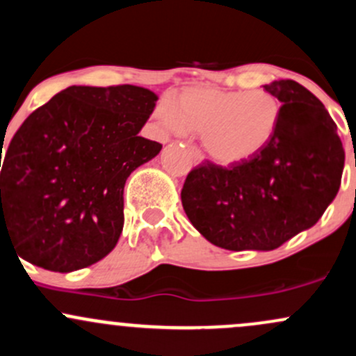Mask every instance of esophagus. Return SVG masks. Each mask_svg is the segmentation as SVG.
<instances>
[{
  "instance_id": "34e87169",
  "label": "esophagus",
  "mask_w": 356,
  "mask_h": 356,
  "mask_svg": "<svg viewBox=\"0 0 356 356\" xmlns=\"http://www.w3.org/2000/svg\"><path fill=\"white\" fill-rule=\"evenodd\" d=\"M188 152H190V158L193 159L195 164H200L202 161H204V156H202V152L198 151L195 146H188Z\"/></svg>"
}]
</instances>
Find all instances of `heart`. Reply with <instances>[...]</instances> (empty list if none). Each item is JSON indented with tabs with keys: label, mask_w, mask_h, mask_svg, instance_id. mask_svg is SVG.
Here are the masks:
<instances>
[{
	"label": "heart",
	"mask_w": 356,
	"mask_h": 356,
	"mask_svg": "<svg viewBox=\"0 0 356 356\" xmlns=\"http://www.w3.org/2000/svg\"><path fill=\"white\" fill-rule=\"evenodd\" d=\"M154 118L166 132L202 134L216 161L238 164L268 147L282 120V103L268 91L197 86L170 103H159Z\"/></svg>",
	"instance_id": "heart-1"
}]
</instances>
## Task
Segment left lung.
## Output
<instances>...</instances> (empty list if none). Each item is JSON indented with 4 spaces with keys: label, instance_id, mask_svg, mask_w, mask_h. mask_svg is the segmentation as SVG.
Segmentation results:
<instances>
[{
    "label": "left lung",
    "instance_id": "8db88e82",
    "mask_svg": "<svg viewBox=\"0 0 356 356\" xmlns=\"http://www.w3.org/2000/svg\"><path fill=\"white\" fill-rule=\"evenodd\" d=\"M282 103L277 136L259 154L188 173L181 204L193 227L229 251H271L312 227L341 185L345 149L336 124L307 88L265 85Z\"/></svg>",
    "mask_w": 356,
    "mask_h": 356
}]
</instances>
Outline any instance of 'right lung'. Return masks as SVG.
Wrapping results in <instances>:
<instances>
[{"instance_id": "obj_1", "label": "right lung", "mask_w": 356, "mask_h": 356, "mask_svg": "<svg viewBox=\"0 0 356 356\" xmlns=\"http://www.w3.org/2000/svg\"><path fill=\"white\" fill-rule=\"evenodd\" d=\"M156 102L134 85L70 86L30 113L1 168V243L59 273L105 258L124 229L125 181L163 147L139 136Z\"/></svg>"}]
</instances>
